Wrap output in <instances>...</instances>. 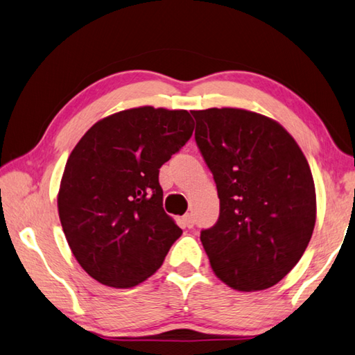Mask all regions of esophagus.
Masks as SVG:
<instances>
[{
    "instance_id": "1",
    "label": "esophagus",
    "mask_w": 355,
    "mask_h": 355,
    "mask_svg": "<svg viewBox=\"0 0 355 355\" xmlns=\"http://www.w3.org/2000/svg\"><path fill=\"white\" fill-rule=\"evenodd\" d=\"M182 221H183V225L186 226V227H193V225H196V220H193V217H192V214H186V215H183V218H182Z\"/></svg>"
}]
</instances>
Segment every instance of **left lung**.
Here are the masks:
<instances>
[{
	"mask_svg": "<svg viewBox=\"0 0 355 355\" xmlns=\"http://www.w3.org/2000/svg\"><path fill=\"white\" fill-rule=\"evenodd\" d=\"M220 217L200 240L215 275L237 291L279 283L306 251L315 186L306 157L282 124L235 107L191 110Z\"/></svg>",
	"mask_w": 355,
	"mask_h": 355,
	"instance_id": "left-lung-1",
	"label": "left lung"
}]
</instances>
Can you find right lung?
<instances>
[{
	"instance_id": "obj_1",
	"label": "right lung",
	"mask_w": 355,
	"mask_h": 355,
	"mask_svg": "<svg viewBox=\"0 0 355 355\" xmlns=\"http://www.w3.org/2000/svg\"><path fill=\"white\" fill-rule=\"evenodd\" d=\"M192 132L187 110L143 106L103 118L76 143L58 214L76 261L96 282L137 286L183 234L163 209L158 173Z\"/></svg>"
}]
</instances>
